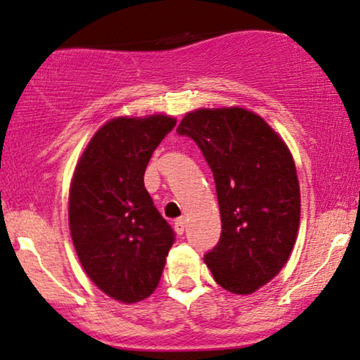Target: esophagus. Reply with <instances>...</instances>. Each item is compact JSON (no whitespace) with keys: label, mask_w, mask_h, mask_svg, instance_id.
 Returning a JSON list of instances; mask_svg holds the SVG:
<instances>
[{"label":"esophagus","mask_w":360,"mask_h":360,"mask_svg":"<svg viewBox=\"0 0 360 360\" xmlns=\"http://www.w3.org/2000/svg\"><path fill=\"white\" fill-rule=\"evenodd\" d=\"M184 229H186V220H184L183 217L176 219V220H174V230H176V233H179V236H183Z\"/></svg>","instance_id":"1"}]
</instances>
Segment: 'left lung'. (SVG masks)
Instances as JSON below:
<instances>
[{"label": "left lung", "mask_w": 360, "mask_h": 360, "mask_svg": "<svg viewBox=\"0 0 360 360\" xmlns=\"http://www.w3.org/2000/svg\"><path fill=\"white\" fill-rule=\"evenodd\" d=\"M176 131L193 138L215 181L222 233L205 265L224 290L250 295L295 247L301 199L293 156L265 120L240 107L189 112Z\"/></svg>", "instance_id": "1"}]
</instances>
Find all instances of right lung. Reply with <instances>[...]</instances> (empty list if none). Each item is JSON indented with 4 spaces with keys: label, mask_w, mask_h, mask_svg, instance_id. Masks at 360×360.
Returning <instances> with one entry per match:
<instances>
[{
    "label": "right lung",
    "mask_w": 360,
    "mask_h": 360,
    "mask_svg": "<svg viewBox=\"0 0 360 360\" xmlns=\"http://www.w3.org/2000/svg\"><path fill=\"white\" fill-rule=\"evenodd\" d=\"M176 120L120 117L103 124L80 156L69 193L75 252L90 280L122 303L156 290L174 232L153 204L145 171Z\"/></svg>",
    "instance_id": "obj_1"
}]
</instances>
